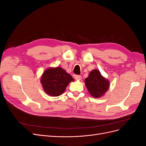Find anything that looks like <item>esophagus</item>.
I'll use <instances>...</instances> for the list:
<instances>
[{
  "label": "esophagus",
  "mask_w": 146,
  "mask_h": 146,
  "mask_svg": "<svg viewBox=\"0 0 146 146\" xmlns=\"http://www.w3.org/2000/svg\"><path fill=\"white\" fill-rule=\"evenodd\" d=\"M74 78L77 80H81V79H82L81 76H79V75H76V76H74Z\"/></svg>",
  "instance_id": "esophagus-1"
}]
</instances>
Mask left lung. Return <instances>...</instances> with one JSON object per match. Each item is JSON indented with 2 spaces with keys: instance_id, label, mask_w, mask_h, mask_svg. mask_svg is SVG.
Here are the masks:
<instances>
[{
  "instance_id": "left-lung-1",
  "label": "left lung",
  "mask_w": 146,
  "mask_h": 146,
  "mask_svg": "<svg viewBox=\"0 0 146 146\" xmlns=\"http://www.w3.org/2000/svg\"><path fill=\"white\" fill-rule=\"evenodd\" d=\"M85 82L88 91L95 98H99L104 96L110 86L109 81L102 76L99 70L97 69L90 72Z\"/></svg>"
}]
</instances>
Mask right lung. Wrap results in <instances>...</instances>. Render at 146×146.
<instances>
[{"instance_id": "right-lung-1", "label": "right lung", "mask_w": 146, "mask_h": 146, "mask_svg": "<svg viewBox=\"0 0 146 146\" xmlns=\"http://www.w3.org/2000/svg\"><path fill=\"white\" fill-rule=\"evenodd\" d=\"M74 79L60 67L48 68L42 75L41 83L48 95L56 97L62 94L67 86Z\"/></svg>"}]
</instances>
